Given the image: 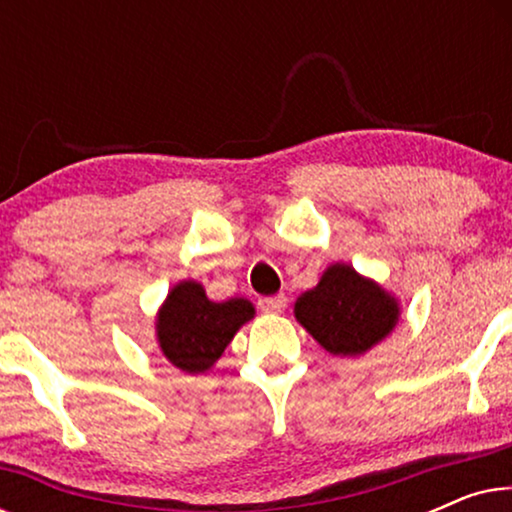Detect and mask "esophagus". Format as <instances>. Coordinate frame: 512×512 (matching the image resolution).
I'll return each instance as SVG.
<instances>
[{"label": "esophagus", "mask_w": 512, "mask_h": 512, "mask_svg": "<svg viewBox=\"0 0 512 512\" xmlns=\"http://www.w3.org/2000/svg\"><path fill=\"white\" fill-rule=\"evenodd\" d=\"M286 303H289V300H286L284 293H279V296L263 298L261 300V310L265 314H282L286 310Z\"/></svg>", "instance_id": "34e87169"}]
</instances>
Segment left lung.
Here are the masks:
<instances>
[{
    "label": "left lung",
    "instance_id": "1",
    "mask_svg": "<svg viewBox=\"0 0 512 512\" xmlns=\"http://www.w3.org/2000/svg\"><path fill=\"white\" fill-rule=\"evenodd\" d=\"M296 321L333 356H361L389 338L401 303L375 279L347 263H333L314 289L293 305Z\"/></svg>",
    "mask_w": 512,
    "mask_h": 512
}]
</instances>
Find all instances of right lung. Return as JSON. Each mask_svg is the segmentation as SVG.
<instances>
[{
    "instance_id": "obj_1",
    "label": "right lung",
    "mask_w": 512,
    "mask_h": 512,
    "mask_svg": "<svg viewBox=\"0 0 512 512\" xmlns=\"http://www.w3.org/2000/svg\"><path fill=\"white\" fill-rule=\"evenodd\" d=\"M254 314V305L247 298L216 303L200 282L184 279L172 286L158 307V347L174 368L191 375L207 373Z\"/></svg>"
}]
</instances>
